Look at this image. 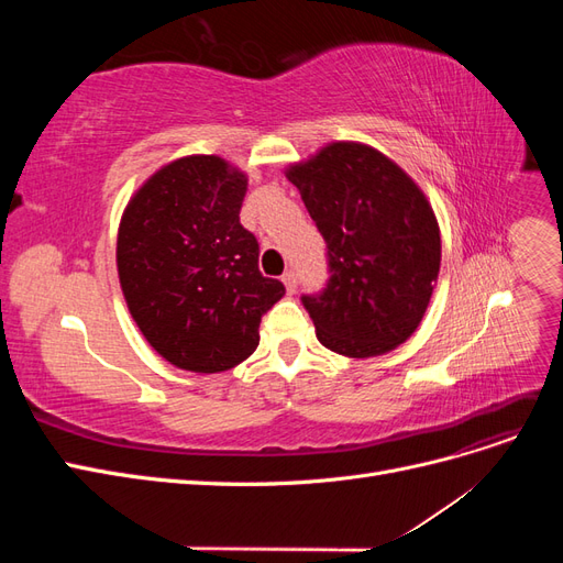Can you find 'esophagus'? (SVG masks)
I'll return each instance as SVG.
<instances>
[{
    "label": "esophagus",
    "instance_id": "obj_1",
    "mask_svg": "<svg viewBox=\"0 0 563 563\" xmlns=\"http://www.w3.org/2000/svg\"><path fill=\"white\" fill-rule=\"evenodd\" d=\"M282 282H284V286H286V291H288V294H296V286H298V279H296V275H294V272H286V275L282 277Z\"/></svg>",
    "mask_w": 563,
    "mask_h": 563
}]
</instances>
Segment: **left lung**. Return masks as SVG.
I'll return each instance as SVG.
<instances>
[{
	"label": "left lung",
	"instance_id": "1",
	"mask_svg": "<svg viewBox=\"0 0 563 563\" xmlns=\"http://www.w3.org/2000/svg\"><path fill=\"white\" fill-rule=\"evenodd\" d=\"M329 246L327 291L305 296L323 347L350 360L397 350L416 333L441 267L430 199L404 168L360 141H333L286 166Z\"/></svg>",
	"mask_w": 563,
	"mask_h": 563
}]
</instances>
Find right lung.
Instances as JSON below:
<instances>
[{"instance_id":"add662e5","label":"right lung","mask_w":563,"mask_h":563,"mask_svg":"<svg viewBox=\"0 0 563 563\" xmlns=\"http://www.w3.org/2000/svg\"><path fill=\"white\" fill-rule=\"evenodd\" d=\"M249 176L218 155L157 168L124 207L117 275L150 347L192 373H220L258 347L261 317L284 296L242 228Z\"/></svg>"}]
</instances>
